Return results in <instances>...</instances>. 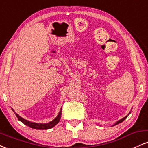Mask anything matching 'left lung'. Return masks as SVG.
I'll use <instances>...</instances> for the list:
<instances>
[{
    "label": "left lung",
    "mask_w": 148,
    "mask_h": 148,
    "mask_svg": "<svg viewBox=\"0 0 148 148\" xmlns=\"http://www.w3.org/2000/svg\"><path fill=\"white\" fill-rule=\"evenodd\" d=\"M129 114H130V113H129ZM127 118V116H125V118H122V119H121V120H119V121H118V122H117V123H115V125H118V124H119V123H122V122H123V121H124V120H125V119H126Z\"/></svg>",
    "instance_id": "1"
}]
</instances>
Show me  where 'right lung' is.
<instances>
[{
	"label": "right lung",
	"instance_id": "1",
	"mask_svg": "<svg viewBox=\"0 0 148 148\" xmlns=\"http://www.w3.org/2000/svg\"><path fill=\"white\" fill-rule=\"evenodd\" d=\"M12 111H14V110L12 109ZM61 112H62V108H61L60 112H59V114L58 115V116L55 119H54L53 120H52L51 122H49V123H45V124L32 123V122L28 121V120H25V119L21 118V116H19V115H18L17 113H15V112H14V113H15V115H16V116L17 117L18 120H19V121H21V123H23L25 125H27L28 127H30V128L35 129V130H49V129H51V128H52V127H53L54 126H56V125L57 124L59 123V121H60V120Z\"/></svg>",
	"mask_w": 148,
	"mask_h": 148
}]
</instances>
